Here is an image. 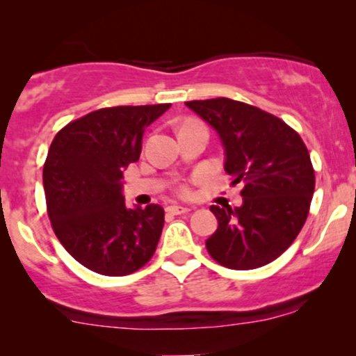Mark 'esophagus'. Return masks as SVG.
Listing matches in <instances>:
<instances>
[{
    "instance_id": "obj_1",
    "label": "esophagus",
    "mask_w": 356,
    "mask_h": 356,
    "mask_svg": "<svg viewBox=\"0 0 356 356\" xmlns=\"http://www.w3.org/2000/svg\"><path fill=\"white\" fill-rule=\"evenodd\" d=\"M189 211H191L189 207H184V206H169V207H167V212H169V214H174V216L187 214Z\"/></svg>"
}]
</instances>
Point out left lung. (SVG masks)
Segmentation results:
<instances>
[{
    "instance_id": "left-lung-1",
    "label": "left lung",
    "mask_w": 356,
    "mask_h": 356,
    "mask_svg": "<svg viewBox=\"0 0 356 356\" xmlns=\"http://www.w3.org/2000/svg\"><path fill=\"white\" fill-rule=\"evenodd\" d=\"M218 134L224 170L243 182V204L211 206L218 229L209 254L229 269L275 261L300 234L314 192L308 149L291 127L264 110L231 99L186 102Z\"/></svg>"
}]
</instances>
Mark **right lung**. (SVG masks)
Masks as SVG:
<instances>
[{"instance_id":"1","label":"right lung","mask_w":356,"mask_h":356,"mask_svg":"<svg viewBox=\"0 0 356 356\" xmlns=\"http://www.w3.org/2000/svg\"><path fill=\"white\" fill-rule=\"evenodd\" d=\"M169 108H102L53 138L43 167L53 231L80 264L99 275H130L154 256L164 209L159 204L127 207L122 177L140 157L147 127Z\"/></svg>"}]
</instances>
